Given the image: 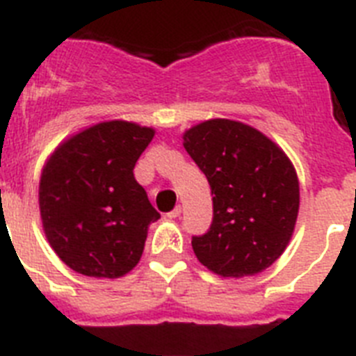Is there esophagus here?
Returning <instances> with one entry per match:
<instances>
[{
  "label": "esophagus",
  "mask_w": 356,
  "mask_h": 356,
  "mask_svg": "<svg viewBox=\"0 0 356 356\" xmlns=\"http://www.w3.org/2000/svg\"><path fill=\"white\" fill-rule=\"evenodd\" d=\"M181 213H182L181 206H175V209H172V211L168 213V218H177V216L181 215Z\"/></svg>",
  "instance_id": "esophagus-1"
}]
</instances>
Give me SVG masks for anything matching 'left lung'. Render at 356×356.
Masks as SVG:
<instances>
[{
	"instance_id": "8db88e82",
	"label": "left lung",
	"mask_w": 356,
	"mask_h": 356,
	"mask_svg": "<svg viewBox=\"0 0 356 356\" xmlns=\"http://www.w3.org/2000/svg\"><path fill=\"white\" fill-rule=\"evenodd\" d=\"M182 145L208 177L211 227L191 238L197 259L222 277L254 276L289 245L299 213V181L281 147L254 127L206 120Z\"/></svg>"
}]
</instances>
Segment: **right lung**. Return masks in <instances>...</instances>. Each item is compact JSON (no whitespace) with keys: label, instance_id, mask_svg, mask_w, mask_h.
I'll return each instance as SVG.
<instances>
[{"label":"right lung","instance_id":"add662e5","mask_svg":"<svg viewBox=\"0 0 356 356\" xmlns=\"http://www.w3.org/2000/svg\"><path fill=\"white\" fill-rule=\"evenodd\" d=\"M152 127L100 122L55 148L39 181V211L49 245L91 277L125 276L140 264L148 225L161 215L134 179Z\"/></svg>","mask_w":356,"mask_h":356}]
</instances>
